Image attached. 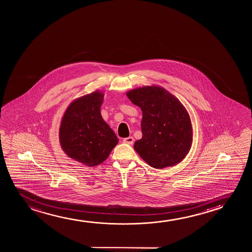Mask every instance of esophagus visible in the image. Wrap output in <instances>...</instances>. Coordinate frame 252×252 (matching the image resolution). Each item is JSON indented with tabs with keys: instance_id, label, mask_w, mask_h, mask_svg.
<instances>
[{
	"instance_id": "esophagus-1",
	"label": "esophagus",
	"mask_w": 252,
	"mask_h": 252,
	"mask_svg": "<svg viewBox=\"0 0 252 252\" xmlns=\"http://www.w3.org/2000/svg\"><path fill=\"white\" fill-rule=\"evenodd\" d=\"M123 142H124L125 144H127V145H132L133 142H134V138H132V137H128V138H124Z\"/></svg>"
}]
</instances>
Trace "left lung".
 Segmentation results:
<instances>
[{
	"instance_id": "8db88e82",
	"label": "left lung",
	"mask_w": 252,
	"mask_h": 252,
	"mask_svg": "<svg viewBox=\"0 0 252 252\" xmlns=\"http://www.w3.org/2000/svg\"><path fill=\"white\" fill-rule=\"evenodd\" d=\"M126 95L143 114V136L134 143L140 158L156 169L182 162L193 142L192 123L183 103L158 85L136 88Z\"/></svg>"
}]
</instances>
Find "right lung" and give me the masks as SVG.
Wrapping results in <instances>:
<instances>
[{
    "instance_id": "right-lung-1",
    "label": "right lung",
    "mask_w": 252,
    "mask_h": 252,
    "mask_svg": "<svg viewBox=\"0 0 252 252\" xmlns=\"http://www.w3.org/2000/svg\"><path fill=\"white\" fill-rule=\"evenodd\" d=\"M104 93L95 90L69 104L59 126V142L70 158L89 167L99 165L119 142L100 114Z\"/></svg>"
}]
</instances>
